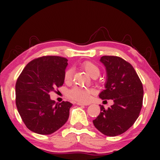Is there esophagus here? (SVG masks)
<instances>
[{
  "instance_id": "34e87169",
  "label": "esophagus",
  "mask_w": 160,
  "mask_h": 160,
  "mask_svg": "<svg viewBox=\"0 0 160 160\" xmlns=\"http://www.w3.org/2000/svg\"><path fill=\"white\" fill-rule=\"evenodd\" d=\"M78 105H80V106H87L89 105V104H85V103H81V102H78L77 103Z\"/></svg>"
}]
</instances>
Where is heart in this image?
<instances>
[{"mask_svg": "<svg viewBox=\"0 0 160 160\" xmlns=\"http://www.w3.org/2000/svg\"><path fill=\"white\" fill-rule=\"evenodd\" d=\"M82 67L87 72V74L91 76L92 78L94 76H98L100 71L98 66L95 65L93 62L86 61L82 64ZM72 79V70H66L64 74V80L65 82H70ZM92 93V90L86 88L80 87V86H74L72 89H70L68 92V96L73 100L77 101L79 102H88L90 99L91 94Z\"/></svg>", "mask_w": 160, "mask_h": 160, "instance_id": "obj_1", "label": "heart"}]
</instances>
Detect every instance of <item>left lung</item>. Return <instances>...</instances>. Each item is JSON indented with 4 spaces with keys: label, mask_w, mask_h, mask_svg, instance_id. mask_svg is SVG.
I'll use <instances>...</instances> for the list:
<instances>
[{
    "label": "left lung",
    "mask_w": 160,
    "mask_h": 160,
    "mask_svg": "<svg viewBox=\"0 0 160 160\" xmlns=\"http://www.w3.org/2000/svg\"><path fill=\"white\" fill-rule=\"evenodd\" d=\"M107 71L105 89L99 94L103 99H112L113 105L101 112L92 121L95 128L107 136H117L131 127L138 117L143 104L144 89L132 65L118 56L101 58Z\"/></svg>",
    "instance_id": "8db88e82"
}]
</instances>
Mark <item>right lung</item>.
I'll return each instance as SVG.
<instances>
[{"mask_svg": "<svg viewBox=\"0 0 160 160\" xmlns=\"http://www.w3.org/2000/svg\"><path fill=\"white\" fill-rule=\"evenodd\" d=\"M68 59L47 56L34 58L25 66L16 83V104L26 127L40 135H49L67 122L72 104L56 103L49 92L64 83Z\"/></svg>", "mask_w": 160, "mask_h": 160, "instance_id": "right-lung-1", "label": "right lung"}]
</instances>
